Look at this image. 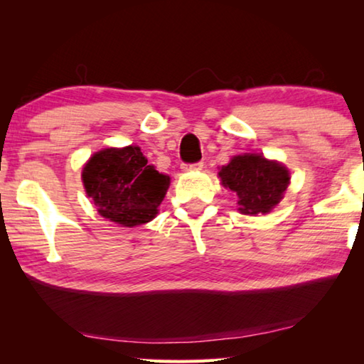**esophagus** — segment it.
Segmentation results:
<instances>
[{"label":"esophagus","instance_id":"1","mask_svg":"<svg viewBox=\"0 0 364 364\" xmlns=\"http://www.w3.org/2000/svg\"><path fill=\"white\" fill-rule=\"evenodd\" d=\"M204 168V162H196V164H183L181 170L183 171H191V170H202Z\"/></svg>","mask_w":364,"mask_h":364}]
</instances>
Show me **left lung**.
I'll return each instance as SVG.
<instances>
[{"instance_id":"8db88e82","label":"left lung","mask_w":364,"mask_h":364,"mask_svg":"<svg viewBox=\"0 0 364 364\" xmlns=\"http://www.w3.org/2000/svg\"><path fill=\"white\" fill-rule=\"evenodd\" d=\"M223 186L237 196V210L244 215L268 213L278 205L291 181L289 170L262 154L234 156L220 170Z\"/></svg>"}]
</instances>
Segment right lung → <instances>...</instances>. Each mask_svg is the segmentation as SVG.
Returning a JSON list of instances; mask_svg holds the SVG:
<instances>
[{
    "label": "right lung",
    "mask_w": 364,
    "mask_h": 364,
    "mask_svg": "<svg viewBox=\"0 0 364 364\" xmlns=\"http://www.w3.org/2000/svg\"><path fill=\"white\" fill-rule=\"evenodd\" d=\"M82 180L101 217L127 228L156 217L170 186V176L147 164L138 146L96 152L85 164Z\"/></svg>",
    "instance_id": "right-lung-1"
}]
</instances>
